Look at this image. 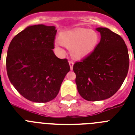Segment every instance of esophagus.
Instances as JSON below:
<instances>
[{"mask_svg":"<svg viewBox=\"0 0 135 135\" xmlns=\"http://www.w3.org/2000/svg\"><path fill=\"white\" fill-rule=\"evenodd\" d=\"M69 64H70V69L72 70V69H73V65H74L73 61H72V60H70V61H69Z\"/></svg>","mask_w":135,"mask_h":135,"instance_id":"1","label":"esophagus"}]
</instances>
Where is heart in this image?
Segmentation results:
<instances>
[{
	"mask_svg": "<svg viewBox=\"0 0 135 135\" xmlns=\"http://www.w3.org/2000/svg\"><path fill=\"white\" fill-rule=\"evenodd\" d=\"M100 41L99 34L87 28H76L61 35V40L56 41L57 46L71 48L74 58L80 59L90 55L97 47Z\"/></svg>",
	"mask_w": 135,
	"mask_h": 135,
	"instance_id": "1",
	"label": "heart"
}]
</instances>
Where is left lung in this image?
<instances>
[{"label": "left lung", "instance_id": "left-lung-1", "mask_svg": "<svg viewBox=\"0 0 135 135\" xmlns=\"http://www.w3.org/2000/svg\"><path fill=\"white\" fill-rule=\"evenodd\" d=\"M101 35L95 50L73 66L79 94L88 101L109 98L121 87L129 68L124 40L107 28H96Z\"/></svg>", "mask_w": 135, "mask_h": 135}]
</instances>
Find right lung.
Segmentation results:
<instances>
[{"instance_id":"right-lung-1","label":"right lung","mask_w":135,"mask_h":135,"mask_svg":"<svg viewBox=\"0 0 135 135\" xmlns=\"http://www.w3.org/2000/svg\"><path fill=\"white\" fill-rule=\"evenodd\" d=\"M55 26H28L13 38L6 67L10 82L23 97L34 102L56 98L70 67L66 59L56 57Z\"/></svg>"}]
</instances>
